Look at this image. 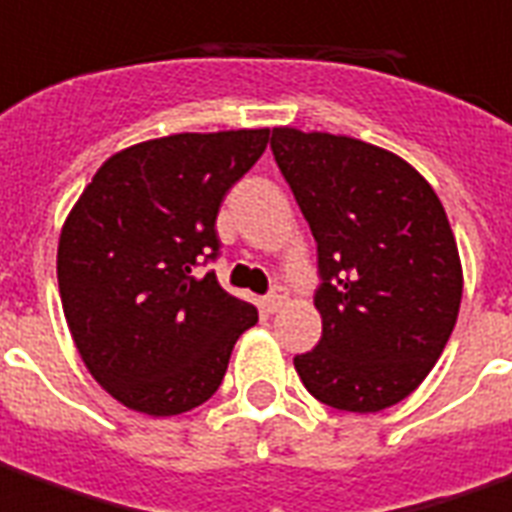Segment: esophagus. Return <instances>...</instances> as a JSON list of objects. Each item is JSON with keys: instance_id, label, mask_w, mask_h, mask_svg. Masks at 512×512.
I'll list each match as a JSON object with an SVG mask.
<instances>
[{"instance_id": "34e87169", "label": "esophagus", "mask_w": 512, "mask_h": 512, "mask_svg": "<svg viewBox=\"0 0 512 512\" xmlns=\"http://www.w3.org/2000/svg\"><path fill=\"white\" fill-rule=\"evenodd\" d=\"M281 303H284V292L281 290H273L270 295H264L262 298L264 312H278V309H281Z\"/></svg>"}]
</instances>
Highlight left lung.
Listing matches in <instances>:
<instances>
[{
	"label": "left lung",
	"instance_id": "8db88e82",
	"mask_svg": "<svg viewBox=\"0 0 512 512\" xmlns=\"http://www.w3.org/2000/svg\"><path fill=\"white\" fill-rule=\"evenodd\" d=\"M270 147L317 242L323 337L295 370L334 410H387L435 368L460 312L463 267L443 203L376 144L273 128Z\"/></svg>",
	"mask_w": 512,
	"mask_h": 512
}]
</instances>
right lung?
Instances as JSON below:
<instances>
[{"instance_id": "obj_1", "label": "right lung", "mask_w": 512, "mask_h": 512, "mask_svg": "<svg viewBox=\"0 0 512 512\" xmlns=\"http://www.w3.org/2000/svg\"><path fill=\"white\" fill-rule=\"evenodd\" d=\"M270 130L175 133L111 155L63 222L58 287L88 373L153 418L181 415L220 387L234 343L259 312L192 276L220 253L217 211Z\"/></svg>"}]
</instances>
